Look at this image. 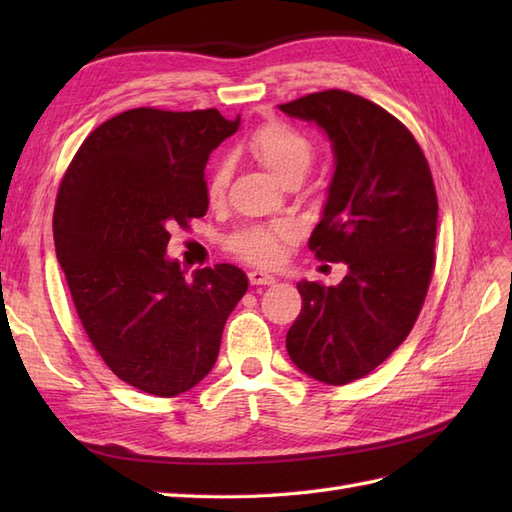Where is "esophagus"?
Wrapping results in <instances>:
<instances>
[{
    "mask_svg": "<svg viewBox=\"0 0 512 512\" xmlns=\"http://www.w3.org/2000/svg\"><path fill=\"white\" fill-rule=\"evenodd\" d=\"M248 281H250V286H273L277 279L273 275L264 273V270H250Z\"/></svg>",
    "mask_w": 512,
    "mask_h": 512,
    "instance_id": "34e87169",
    "label": "esophagus"
}]
</instances>
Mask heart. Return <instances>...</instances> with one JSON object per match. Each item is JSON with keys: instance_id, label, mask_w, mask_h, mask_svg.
Listing matches in <instances>:
<instances>
[{"instance_id": "b5f03b06", "label": "heart", "mask_w": 512, "mask_h": 512, "mask_svg": "<svg viewBox=\"0 0 512 512\" xmlns=\"http://www.w3.org/2000/svg\"><path fill=\"white\" fill-rule=\"evenodd\" d=\"M248 151L253 154L259 165H264L273 176L281 182L292 173L306 176L312 158L314 147L308 136H303L299 129L286 123H266L248 138ZM231 169L226 162H217L209 176V198L220 200ZM290 239V231L286 226H255L237 233L233 237V250L255 264H275L281 255V246Z\"/></svg>"}]
</instances>
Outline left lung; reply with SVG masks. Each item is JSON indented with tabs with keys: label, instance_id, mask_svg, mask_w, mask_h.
<instances>
[{
	"label": "left lung",
	"instance_id": "8db88e82",
	"mask_svg": "<svg viewBox=\"0 0 512 512\" xmlns=\"http://www.w3.org/2000/svg\"><path fill=\"white\" fill-rule=\"evenodd\" d=\"M279 107L332 143L334 173L310 248L347 266L336 286L299 281L303 306L286 350L303 374L347 385L374 372L418 319L436 250V189L409 129L363 96L328 90Z\"/></svg>",
	"mask_w": 512,
	"mask_h": 512
}]
</instances>
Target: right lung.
I'll use <instances>...</instances> for the list:
<instances>
[{
	"mask_svg": "<svg viewBox=\"0 0 512 512\" xmlns=\"http://www.w3.org/2000/svg\"><path fill=\"white\" fill-rule=\"evenodd\" d=\"M239 129L217 110H127L85 138L59 187L54 248L72 301L112 372L171 398L211 372L248 277L215 264L187 277L169 231L209 206L204 167Z\"/></svg>",
	"mask_w": 512,
	"mask_h": 512,
	"instance_id": "add662e5",
	"label": "right lung"
}]
</instances>
